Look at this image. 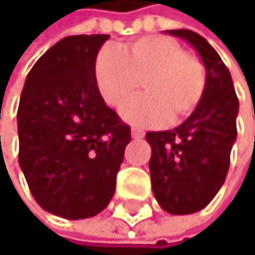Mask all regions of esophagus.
I'll return each instance as SVG.
<instances>
[{"label":"esophagus","mask_w":255,"mask_h":255,"mask_svg":"<svg viewBox=\"0 0 255 255\" xmlns=\"http://www.w3.org/2000/svg\"><path fill=\"white\" fill-rule=\"evenodd\" d=\"M130 134H132L134 138H142L145 135V132L142 129H138V128H132V130H130Z\"/></svg>","instance_id":"1"}]
</instances>
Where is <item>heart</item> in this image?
<instances>
[{
  "label": "heart",
  "instance_id": "heart-1",
  "mask_svg": "<svg viewBox=\"0 0 255 255\" xmlns=\"http://www.w3.org/2000/svg\"><path fill=\"white\" fill-rule=\"evenodd\" d=\"M96 84L105 102L120 110L143 84L123 117L138 128L177 123L200 105L206 89L203 62L166 36H143L120 49L104 46L94 65Z\"/></svg>",
  "mask_w": 255,
  "mask_h": 255
}]
</instances>
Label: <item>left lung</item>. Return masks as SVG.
I'll return each mask as SVG.
<instances>
[{
    "mask_svg": "<svg viewBox=\"0 0 255 255\" xmlns=\"http://www.w3.org/2000/svg\"><path fill=\"white\" fill-rule=\"evenodd\" d=\"M188 41L204 63L206 89L193 113L172 130L147 132L151 190L174 216L206 208L224 185L237 140L238 97L232 75L208 41L192 30H166Z\"/></svg>",
    "mask_w": 255,
    "mask_h": 255,
    "instance_id": "8db88e82",
    "label": "left lung"
}]
</instances>
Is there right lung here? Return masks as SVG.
Returning a JSON list of instances; mask_svg holds the SVG:
<instances>
[{
    "mask_svg": "<svg viewBox=\"0 0 255 255\" xmlns=\"http://www.w3.org/2000/svg\"><path fill=\"white\" fill-rule=\"evenodd\" d=\"M108 38L55 43L30 70L18 104V164L30 192L44 211L70 220L107 208L130 142V128L96 84V57Z\"/></svg>",
    "mask_w": 255,
    "mask_h": 255,
    "instance_id": "obj_1",
    "label": "right lung"
}]
</instances>
